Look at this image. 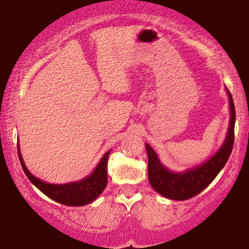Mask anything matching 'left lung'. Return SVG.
I'll list each match as a JSON object with an SVG mask.
<instances>
[{
  "label": "left lung",
  "instance_id": "obj_1",
  "mask_svg": "<svg viewBox=\"0 0 249 249\" xmlns=\"http://www.w3.org/2000/svg\"><path fill=\"white\" fill-rule=\"evenodd\" d=\"M230 98L231 121L227 136L216 152L206 162L196 166L186 172H171L159 161L157 153L150 145L145 144L148 156V181L153 190L162 196L172 200H187L204 191L214 178L218 176L230 158L234 144V124H235V107L230 90L226 88Z\"/></svg>",
  "mask_w": 249,
  "mask_h": 249
}]
</instances>
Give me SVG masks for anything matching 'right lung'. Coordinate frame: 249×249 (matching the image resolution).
I'll list each match as a JSON object with an SVG mask.
<instances>
[{
  "instance_id": "obj_1",
  "label": "right lung",
  "mask_w": 249,
  "mask_h": 249,
  "mask_svg": "<svg viewBox=\"0 0 249 249\" xmlns=\"http://www.w3.org/2000/svg\"><path fill=\"white\" fill-rule=\"evenodd\" d=\"M17 150H18L19 161H21L25 176L29 178L30 181L42 193H44L45 196L59 202V204L67 205V206H83V205H88L92 202L104 191V188L107 187V158L111 151H108V152L103 156V158L98 162L95 171L85 179H82L76 182H68V184L63 185H53L49 184V182H44L43 180L33 176L28 171L23 159H22L18 144H17Z\"/></svg>"
}]
</instances>
